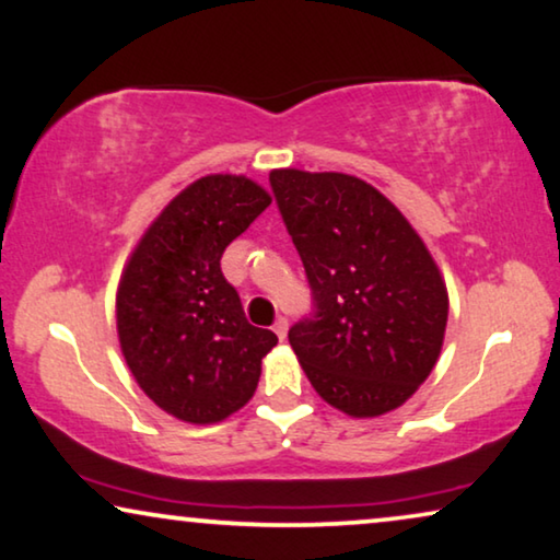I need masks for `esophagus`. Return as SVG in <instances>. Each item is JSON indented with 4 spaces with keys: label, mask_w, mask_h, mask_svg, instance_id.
<instances>
[{
    "label": "esophagus",
    "mask_w": 560,
    "mask_h": 560,
    "mask_svg": "<svg viewBox=\"0 0 560 560\" xmlns=\"http://www.w3.org/2000/svg\"><path fill=\"white\" fill-rule=\"evenodd\" d=\"M272 330H275V336H278L280 340H285V336H288V320L285 318H278V320H275Z\"/></svg>",
    "instance_id": "1"
}]
</instances>
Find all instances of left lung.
I'll return each mask as SVG.
<instances>
[{
  "mask_svg": "<svg viewBox=\"0 0 560 560\" xmlns=\"http://www.w3.org/2000/svg\"><path fill=\"white\" fill-rule=\"evenodd\" d=\"M270 184L313 290L290 328L323 401L353 419L399 409L432 374L450 298L415 226L359 176L275 168Z\"/></svg>",
  "mask_w": 560,
  "mask_h": 560,
  "instance_id": "left-lung-1",
  "label": "left lung"
}]
</instances>
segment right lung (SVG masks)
<instances>
[{"label":"right lung","mask_w":560,"mask_h":560,"mask_svg":"<svg viewBox=\"0 0 560 560\" xmlns=\"http://www.w3.org/2000/svg\"><path fill=\"white\" fill-rule=\"evenodd\" d=\"M270 201L247 176H201L161 209L120 275L124 359L143 394L186 424H217L245 407L278 343L272 330L249 326L220 267Z\"/></svg>","instance_id":"1"}]
</instances>
